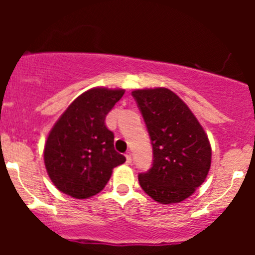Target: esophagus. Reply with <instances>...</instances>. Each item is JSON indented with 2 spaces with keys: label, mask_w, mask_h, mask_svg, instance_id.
I'll return each instance as SVG.
<instances>
[{
  "label": "esophagus",
  "mask_w": 255,
  "mask_h": 255,
  "mask_svg": "<svg viewBox=\"0 0 255 255\" xmlns=\"http://www.w3.org/2000/svg\"><path fill=\"white\" fill-rule=\"evenodd\" d=\"M125 155H126V160H127V163L128 164L132 163V153H130V151H127Z\"/></svg>",
  "instance_id": "obj_1"
}]
</instances>
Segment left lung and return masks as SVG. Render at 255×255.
<instances>
[{
    "label": "left lung",
    "mask_w": 255,
    "mask_h": 255,
    "mask_svg": "<svg viewBox=\"0 0 255 255\" xmlns=\"http://www.w3.org/2000/svg\"><path fill=\"white\" fill-rule=\"evenodd\" d=\"M145 122L153 164L138 175L140 187L159 204L191 196L211 166V145L204 128L184 101L165 87L132 92Z\"/></svg>",
    "instance_id": "left-lung-1"
}]
</instances>
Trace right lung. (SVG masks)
I'll use <instances>...</instances> for the list:
<instances>
[{
  "label": "right lung",
  "mask_w": 255,
  "mask_h": 255,
  "mask_svg": "<svg viewBox=\"0 0 255 255\" xmlns=\"http://www.w3.org/2000/svg\"><path fill=\"white\" fill-rule=\"evenodd\" d=\"M125 90L95 87L80 95L60 116L48 135L44 164L53 184L75 199L99 194L116 166L126 161L105 125L107 113Z\"/></svg>",
  "instance_id": "add662e5"
}]
</instances>
